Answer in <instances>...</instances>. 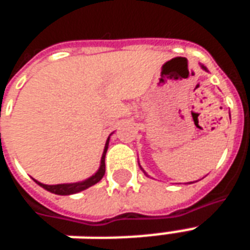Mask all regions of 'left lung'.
Returning <instances> with one entry per match:
<instances>
[{
    "instance_id": "obj_1",
    "label": "left lung",
    "mask_w": 250,
    "mask_h": 250,
    "mask_svg": "<svg viewBox=\"0 0 250 250\" xmlns=\"http://www.w3.org/2000/svg\"><path fill=\"white\" fill-rule=\"evenodd\" d=\"M202 68H204V69H206V68H205V66H204V65H202Z\"/></svg>"
}]
</instances>
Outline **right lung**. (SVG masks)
Here are the masks:
<instances>
[{
	"mask_svg": "<svg viewBox=\"0 0 250 250\" xmlns=\"http://www.w3.org/2000/svg\"><path fill=\"white\" fill-rule=\"evenodd\" d=\"M108 142L109 138L107 139V143H105V147H104L103 157H102V162H100V168L98 170V173L92 175L91 178L85 179L83 182H77V184H64V185H44L37 182L40 185L41 188H44L48 191H51L53 194H59V195H69V194H75L82 191V190H85V188H91L92 185L98 184L100 179L103 178L104 173H105V163H104V159H105V152H107V148H108Z\"/></svg>",
	"mask_w": 250,
	"mask_h": 250,
	"instance_id": "1",
	"label": "right lung"
}]
</instances>
